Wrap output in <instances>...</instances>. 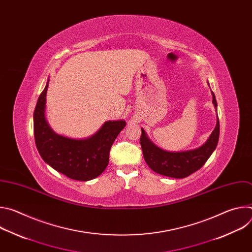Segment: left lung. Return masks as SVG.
I'll return each mask as SVG.
<instances>
[{
    "instance_id": "left-lung-1",
    "label": "left lung",
    "mask_w": 252,
    "mask_h": 252,
    "mask_svg": "<svg viewBox=\"0 0 252 252\" xmlns=\"http://www.w3.org/2000/svg\"><path fill=\"white\" fill-rule=\"evenodd\" d=\"M211 94L212 103L217 111V126L207 140L197 149L185 152H167L161 150L149 138L145 129L141 128L139 142L143 158L155 172L173 178L187 177L198 170L217 149L220 138V121L218 117V102L213 92H211Z\"/></svg>"
}]
</instances>
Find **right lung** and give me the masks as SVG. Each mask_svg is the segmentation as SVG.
I'll list each match as a JSON object with an SVG mask.
<instances>
[{"instance_id": "1", "label": "right lung", "mask_w": 252, "mask_h": 252, "mask_svg": "<svg viewBox=\"0 0 252 252\" xmlns=\"http://www.w3.org/2000/svg\"><path fill=\"white\" fill-rule=\"evenodd\" d=\"M48 87L49 79L33 112V135L39 154L46 163L65 176L76 181H91L109 164L110 150L126 123L123 120L107 121L94 134L83 139L58 134L45 116Z\"/></svg>"}]
</instances>
